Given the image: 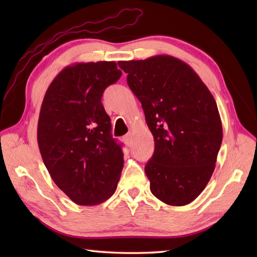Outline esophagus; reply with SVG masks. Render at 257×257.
<instances>
[{"label":"esophagus","mask_w":257,"mask_h":257,"mask_svg":"<svg viewBox=\"0 0 257 257\" xmlns=\"http://www.w3.org/2000/svg\"><path fill=\"white\" fill-rule=\"evenodd\" d=\"M132 138H133V134H132V133H129V134H127V135H125V136H124V137H123V140H124V143H125V144H127V145L129 146L130 144H132Z\"/></svg>","instance_id":"1"}]
</instances>
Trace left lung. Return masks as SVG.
I'll list each match as a JSON object with an SVG mask.
<instances>
[{"label": "left lung", "instance_id": "obj_1", "mask_svg": "<svg viewBox=\"0 0 257 257\" xmlns=\"http://www.w3.org/2000/svg\"><path fill=\"white\" fill-rule=\"evenodd\" d=\"M141 102L155 139L145 171L157 199L173 206L191 203L209 183L223 138L214 97L181 59L156 55L120 61Z\"/></svg>", "mask_w": 257, "mask_h": 257}]
</instances>
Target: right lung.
I'll use <instances>...</instances> for the list:
<instances>
[{"mask_svg":"<svg viewBox=\"0 0 257 257\" xmlns=\"http://www.w3.org/2000/svg\"><path fill=\"white\" fill-rule=\"evenodd\" d=\"M114 62L75 63L48 86L37 124L42 159L53 181L78 205H98L121 176V146L111 137L102 92L120 78Z\"/></svg>","mask_w":257,"mask_h":257,"instance_id":"right-lung-1","label":"right lung"}]
</instances>
